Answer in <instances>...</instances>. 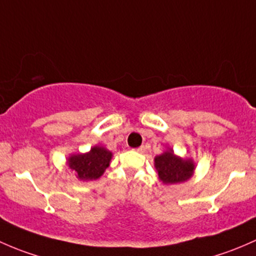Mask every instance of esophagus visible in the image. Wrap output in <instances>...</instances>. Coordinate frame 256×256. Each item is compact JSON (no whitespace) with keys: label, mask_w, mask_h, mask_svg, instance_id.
I'll return each mask as SVG.
<instances>
[{"label":"esophagus","mask_w":256,"mask_h":256,"mask_svg":"<svg viewBox=\"0 0 256 256\" xmlns=\"http://www.w3.org/2000/svg\"><path fill=\"white\" fill-rule=\"evenodd\" d=\"M136 150V152H146V146H139V148H136V149H134Z\"/></svg>","instance_id":"34e87169"}]
</instances>
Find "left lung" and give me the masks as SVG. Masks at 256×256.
Instances as JSON below:
<instances>
[{
  "instance_id": "1",
  "label": "left lung",
  "mask_w": 256,
  "mask_h": 256,
  "mask_svg": "<svg viewBox=\"0 0 256 256\" xmlns=\"http://www.w3.org/2000/svg\"><path fill=\"white\" fill-rule=\"evenodd\" d=\"M155 168L160 180L164 184H178L187 180L194 172V165L191 160L175 156L174 152H165L155 158Z\"/></svg>"
}]
</instances>
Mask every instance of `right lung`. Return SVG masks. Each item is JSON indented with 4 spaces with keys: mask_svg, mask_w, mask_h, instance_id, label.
<instances>
[{
    "mask_svg": "<svg viewBox=\"0 0 256 256\" xmlns=\"http://www.w3.org/2000/svg\"><path fill=\"white\" fill-rule=\"evenodd\" d=\"M112 152L104 148L94 146L86 154L72 155L69 159V166L75 172L80 180L88 181L96 180L108 168Z\"/></svg>",
    "mask_w": 256,
    "mask_h": 256,
    "instance_id": "add662e5",
    "label": "right lung"
}]
</instances>
